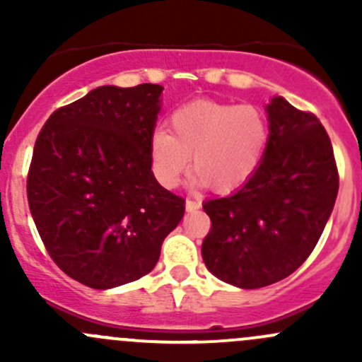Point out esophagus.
I'll return each mask as SVG.
<instances>
[{
  "label": "esophagus",
  "instance_id": "34e87169",
  "mask_svg": "<svg viewBox=\"0 0 362 362\" xmlns=\"http://www.w3.org/2000/svg\"><path fill=\"white\" fill-rule=\"evenodd\" d=\"M185 208H187L189 211L199 210V208H202V202H199V199H191V198H187V202H185Z\"/></svg>",
  "mask_w": 362,
  "mask_h": 362
}]
</instances>
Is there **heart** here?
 I'll return each mask as SVG.
<instances>
[{
	"label": "heart",
	"mask_w": 362,
	"mask_h": 362,
	"mask_svg": "<svg viewBox=\"0 0 362 362\" xmlns=\"http://www.w3.org/2000/svg\"><path fill=\"white\" fill-rule=\"evenodd\" d=\"M170 133L151 138V164L160 185L177 187L189 166L203 184L221 194L236 191L254 177L269 145V124L254 105L196 100L171 112Z\"/></svg>",
	"instance_id": "1"
}]
</instances>
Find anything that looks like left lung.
Segmentation results:
<instances>
[{"mask_svg": "<svg viewBox=\"0 0 362 362\" xmlns=\"http://www.w3.org/2000/svg\"><path fill=\"white\" fill-rule=\"evenodd\" d=\"M269 145L240 191L203 204L211 229L202 245L208 272L242 289L272 286L315 249L338 194V168L326 129L284 98L266 107Z\"/></svg>", "mask_w": 362, "mask_h": 362, "instance_id": "left-lung-1", "label": "left lung"}]
</instances>
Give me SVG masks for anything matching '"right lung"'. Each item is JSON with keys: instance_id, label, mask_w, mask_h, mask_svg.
<instances>
[{"instance_id": "add662e5", "label": "right lung", "mask_w": 362, "mask_h": 362, "mask_svg": "<svg viewBox=\"0 0 362 362\" xmlns=\"http://www.w3.org/2000/svg\"><path fill=\"white\" fill-rule=\"evenodd\" d=\"M160 93L158 83L98 87L57 108L36 138L33 221L52 261L93 289L151 273L184 217L185 199L151 170Z\"/></svg>"}]
</instances>
